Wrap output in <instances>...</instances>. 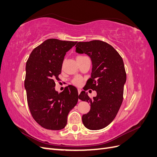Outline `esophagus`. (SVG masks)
I'll return each mask as SVG.
<instances>
[{
	"instance_id": "1",
	"label": "esophagus",
	"mask_w": 157,
	"mask_h": 157,
	"mask_svg": "<svg viewBox=\"0 0 157 157\" xmlns=\"http://www.w3.org/2000/svg\"><path fill=\"white\" fill-rule=\"evenodd\" d=\"M78 94H79L80 92H81V90H80V88H78ZM78 101H80V100H78Z\"/></svg>"
}]
</instances>
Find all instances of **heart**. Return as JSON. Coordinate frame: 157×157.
Listing matches in <instances>:
<instances>
[{"mask_svg": "<svg viewBox=\"0 0 157 157\" xmlns=\"http://www.w3.org/2000/svg\"><path fill=\"white\" fill-rule=\"evenodd\" d=\"M80 57H82V56H78L77 58H80ZM73 83L77 85V86H80V85L82 84V78L80 77H75L73 80Z\"/></svg>", "mask_w": 157, "mask_h": 157, "instance_id": "heart-1", "label": "heart"}]
</instances>
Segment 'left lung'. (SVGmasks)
I'll return each mask as SVG.
<instances>
[{"label": "left lung", "instance_id": "1", "mask_svg": "<svg viewBox=\"0 0 157 157\" xmlns=\"http://www.w3.org/2000/svg\"><path fill=\"white\" fill-rule=\"evenodd\" d=\"M75 47L77 53L86 54L92 61L91 78L84 90L97 92L93 99L85 91L78 96L90 104V111L82 115L83 124L89 130H100L114 120L122 103L126 81L124 62L117 51L103 41L78 42Z\"/></svg>", "mask_w": 157, "mask_h": 157}]
</instances>
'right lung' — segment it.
I'll list each match as a JSON object with an SVG mask.
<instances>
[{
	"mask_svg": "<svg viewBox=\"0 0 157 157\" xmlns=\"http://www.w3.org/2000/svg\"><path fill=\"white\" fill-rule=\"evenodd\" d=\"M77 42L50 39L32 51L26 63L25 88L32 117L42 127L59 130L67 122L69 111L78 102L77 88L69 85L58 93L56 80L66 53Z\"/></svg>",
	"mask_w": 157,
	"mask_h": 157,
	"instance_id": "1",
	"label": "right lung"
}]
</instances>
